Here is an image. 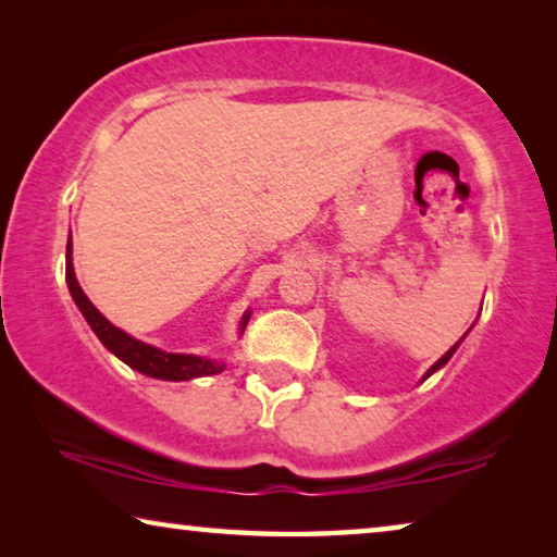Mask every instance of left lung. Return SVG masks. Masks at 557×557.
I'll return each mask as SVG.
<instances>
[{
    "mask_svg": "<svg viewBox=\"0 0 557 557\" xmlns=\"http://www.w3.org/2000/svg\"><path fill=\"white\" fill-rule=\"evenodd\" d=\"M461 338H465V336H461ZM461 338H459V342H457L455 346H451V348H449V351H447L445 356H442V358H440V361H437V363H432V366H430V371H428L425 375H422V381H425V379H430V375H432V373H435V371H440V369H442V366H445V363L449 361V358H451V354H455V351H457V346L461 344Z\"/></svg>",
    "mask_w": 557,
    "mask_h": 557,
    "instance_id": "8db88e82",
    "label": "left lung"
}]
</instances>
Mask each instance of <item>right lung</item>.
<instances>
[{
    "instance_id": "add662e5",
    "label": "right lung",
    "mask_w": 557,
    "mask_h": 557,
    "mask_svg": "<svg viewBox=\"0 0 557 557\" xmlns=\"http://www.w3.org/2000/svg\"><path fill=\"white\" fill-rule=\"evenodd\" d=\"M71 256H73V243L69 238V245H65V282H69L73 301L78 305L81 314L86 317V322L90 324L92 332H96L102 346H106L110 354H115L120 361H125L129 369H135L145 375H152V379H162V381L201 379V375H215L225 369V363L213 361V358L162 351V348L137 342L135 336H129L115 324H110L108 319L92 307V301L86 297V292L81 289L78 280H75ZM248 319H250V312H245L240 319V334L245 332V326H248Z\"/></svg>"
}]
</instances>
